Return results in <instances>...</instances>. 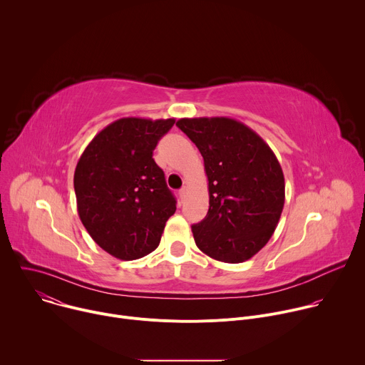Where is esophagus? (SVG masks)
<instances>
[{"label":"esophagus","mask_w":365,"mask_h":365,"mask_svg":"<svg viewBox=\"0 0 365 365\" xmlns=\"http://www.w3.org/2000/svg\"><path fill=\"white\" fill-rule=\"evenodd\" d=\"M186 190H187V189H186V186H183V187L179 190V195H180V197H182V199L185 197V195H186Z\"/></svg>","instance_id":"34e87169"}]
</instances>
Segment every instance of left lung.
Wrapping results in <instances>:
<instances>
[{
	"instance_id": "1",
	"label": "left lung",
	"mask_w": 365,
	"mask_h": 365,
	"mask_svg": "<svg viewBox=\"0 0 365 365\" xmlns=\"http://www.w3.org/2000/svg\"><path fill=\"white\" fill-rule=\"evenodd\" d=\"M176 125L199 148L210 210L192 225L200 251L242 263L272 238L284 206V176L273 150L245 124L227 118H180Z\"/></svg>"
}]
</instances>
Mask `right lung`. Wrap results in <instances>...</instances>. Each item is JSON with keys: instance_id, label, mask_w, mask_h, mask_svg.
I'll list each match as a JSON object with an SVG mask.
<instances>
[{"instance_id": "add662e5", "label": "right lung", "mask_w": 365, "mask_h": 365, "mask_svg": "<svg viewBox=\"0 0 365 365\" xmlns=\"http://www.w3.org/2000/svg\"><path fill=\"white\" fill-rule=\"evenodd\" d=\"M175 118H120L86 145L75 169L79 218L92 240L120 259L158 248L176 199L153 150Z\"/></svg>"}]
</instances>
